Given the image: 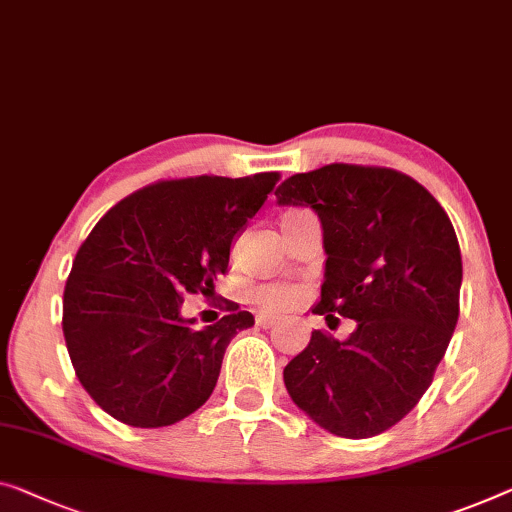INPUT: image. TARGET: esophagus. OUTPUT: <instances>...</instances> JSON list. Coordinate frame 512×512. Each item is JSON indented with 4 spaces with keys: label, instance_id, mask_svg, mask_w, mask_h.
Segmentation results:
<instances>
[{
    "label": "esophagus",
    "instance_id": "1",
    "mask_svg": "<svg viewBox=\"0 0 512 512\" xmlns=\"http://www.w3.org/2000/svg\"><path fill=\"white\" fill-rule=\"evenodd\" d=\"M255 324L259 326V329H271V326H276V317H269V315H257Z\"/></svg>",
    "mask_w": 512,
    "mask_h": 512
}]
</instances>
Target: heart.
Returning a JSON list of instances; mask_svg holds the SVG:
<instances>
[{"label":"heart","mask_w":512,"mask_h":512,"mask_svg":"<svg viewBox=\"0 0 512 512\" xmlns=\"http://www.w3.org/2000/svg\"><path fill=\"white\" fill-rule=\"evenodd\" d=\"M292 213L299 211H289L285 216H292ZM250 299H253L257 308H262L264 312H282L299 303L301 289L296 285H287V282H269V285L255 287L253 292H250Z\"/></svg>","instance_id":"obj_1"}]
</instances>
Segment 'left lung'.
Instances as JSON below:
<instances>
[{
	"label": "left lung",
	"mask_w": 512,
	"mask_h": 512,
	"mask_svg": "<svg viewBox=\"0 0 512 512\" xmlns=\"http://www.w3.org/2000/svg\"><path fill=\"white\" fill-rule=\"evenodd\" d=\"M280 207H310L324 232L326 322L354 319L347 340L312 331L287 363L289 398L345 439L393 427L423 398L460 315L462 255L441 204L386 167L333 163L276 188Z\"/></svg>",
	"instance_id": "left-lung-1"
}]
</instances>
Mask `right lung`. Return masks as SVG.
<instances>
[{"mask_svg":"<svg viewBox=\"0 0 512 512\" xmlns=\"http://www.w3.org/2000/svg\"><path fill=\"white\" fill-rule=\"evenodd\" d=\"M276 181L278 172L160 181L114 204L82 243L61 326L75 375L112 418L165 427L209 400L227 345L255 317L230 303V315L197 329L181 315L183 296L216 292L234 239Z\"/></svg>","mask_w":512,"mask_h":512,"instance_id":"obj_1","label":"right lung"}]
</instances>
